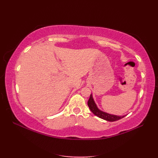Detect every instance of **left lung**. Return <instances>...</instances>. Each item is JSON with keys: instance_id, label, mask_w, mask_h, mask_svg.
<instances>
[{"instance_id": "1", "label": "left lung", "mask_w": 158, "mask_h": 158, "mask_svg": "<svg viewBox=\"0 0 158 158\" xmlns=\"http://www.w3.org/2000/svg\"><path fill=\"white\" fill-rule=\"evenodd\" d=\"M88 105L90 110L94 114V115L97 117H100L102 119H105L106 121H108V122H115L119 119H122L123 117H125L126 115H113V114H110L106 112L103 111L100 109H98V107L97 106L96 104L95 103L94 100L93 98L92 94L89 96V98L88 102Z\"/></svg>"}]
</instances>
